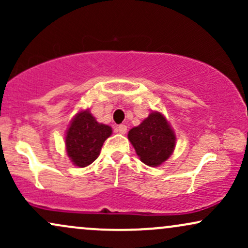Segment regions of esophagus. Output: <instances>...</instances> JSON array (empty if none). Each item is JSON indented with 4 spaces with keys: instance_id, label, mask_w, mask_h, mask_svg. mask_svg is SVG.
I'll return each instance as SVG.
<instances>
[{
    "instance_id": "34e87169",
    "label": "esophagus",
    "mask_w": 248,
    "mask_h": 248,
    "mask_svg": "<svg viewBox=\"0 0 248 248\" xmlns=\"http://www.w3.org/2000/svg\"><path fill=\"white\" fill-rule=\"evenodd\" d=\"M116 132H119L120 134H126L127 126H124V124H119V126L116 127Z\"/></svg>"
}]
</instances>
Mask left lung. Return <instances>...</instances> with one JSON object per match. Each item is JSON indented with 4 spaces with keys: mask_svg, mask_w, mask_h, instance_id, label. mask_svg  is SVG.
Masks as SVG:
<instances>
[{
    "mask_svg": "<svg viewBox=\"0 0 248 248\" xmlns=\"http://www.w3.org/2000/svg\"><path fill=\"white\" fill-rule=\"evenodd\" d=\"M128 139L144 164L158 167L170 157L176 144V136L160 112H152L147 119L128 133Z\"/></svg>",
    "mask_w": 248,
    "mask_h": 248,
    "instance_id": "obj_1",
    "label": "left lung"
}]
</instances>
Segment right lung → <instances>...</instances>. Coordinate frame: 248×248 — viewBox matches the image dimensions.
Instances as JSON below:
<instances>
[{"instance_id":"obj_1","label":"right lung","mask_w":248,"mask_h":248,"mask_svg":"<svg viewBox=\"0 0 248 248\" xmlns=\"http://www.w3.org/2000/svg\"><path fill=\"white\" fill-rule=\"evenodd\" d=\"M112 134V128L99 124L88 110L79 112L66 130L65 144L70 160L77 167H87L98 156L104 142Z\"/></svg>"}]
</instances>
